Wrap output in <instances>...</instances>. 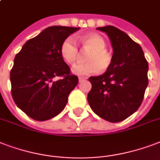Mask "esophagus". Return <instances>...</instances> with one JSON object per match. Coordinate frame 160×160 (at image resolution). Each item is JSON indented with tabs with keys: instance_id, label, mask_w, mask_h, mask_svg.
Returning a JSON list of instances; mask_svg holds the SVG:
<instances>
[{
	"instance_id": "1",
	"label": "esophagus",
	"mask_w": 160,
	"mask_h": 160,
	"mask_svg": "<svg viewBox=\"0 0 160 160\" xmlns=\"http://www.w3.org/2000/svg\"><path fill=\"white\" fill-rule=\"evenodd\" d=\"M85 79H87V78L86 77H79V81H82V80H85Z\"/></svg>"
}]
</instances>
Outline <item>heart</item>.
Returning a JSON list of instances; mask_svg holds the SVG:
<instances>
[{"mask_svg": "<svg viewBox=\"0 0 160 160\" xmlns=\"http://www.w3.org/2000/svg\"><path fill=\"white\" fill-rule=\"evenodd\" d=\"M83 51L87 53L85 61L87 63L79 64L73 69L77 75H88L100 71L107 70L112 64V56L107 50V42L102 36L97 33L86 34L79 39ZM60 55L63 60L73 66L79 57V51L71 38H67L62 42Z\"/></svg>", "mask_w": 160, "mask_h": 160, "instance_id": "obj_1", "label": "heart"}]
</instances>
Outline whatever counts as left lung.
<instances>
[{"instance_id": "1", "label": "left lung", "mask_w": 160, "mask_h": 160, "mask_svg": "<svg viewBox=\"0 0 160 160\" xmlns=\"http://www.w3.org/2000/svg\"><path fill=\"white\" fill-rule=\"evenodd\" d=\"M107 34L112 46V61L104 74L89 78V105L96 115L111 122L125 120L142 103L148 84V64L142 48L113 26L97 28Z\"/></svg>"}]
</instances>
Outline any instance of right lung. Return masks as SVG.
I'll return each mask as SVG.
<instances>
[{
    "instance_id": "obj_1",
    "label": "right lung",
    "mask_w": 160,
    "mask_h": 160,
    "mask_svg": "<svg viewBox=\"0 0 160 160\" xmlns=\"http://www.w3.org/2000/svg\"><path fill=\"white\" fill-rule=\"evenodd\" d=\"M80 28L52 26L25 42L11 70L12 96L23 112L36 121L54 118L64 109L78 77L60 55L62 42ZM63 76L62 80L53 78Z\"/></svg>"
}]
</instances>
